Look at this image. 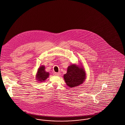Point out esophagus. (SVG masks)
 <instances>
[{
  "instance_id": "obj_1",
  "label": "esophagus",
  "mask_w": 125,
  "mask_h": 125,
  "mask_svg": "<svg viewBox=\"0 0 125 125\" xmlns=\"http://www.w3.org/2000/svg\"><path fill=\"white\" fill-rule=\"evenodd\" d=\"M60 74H61L60 73H55V72L54 73V74L56 76H59L60 75Z\"/></svg>"
}]
</instances>
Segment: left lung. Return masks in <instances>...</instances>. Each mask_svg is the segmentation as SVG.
Instances as JSON below:
<instances>
[{"instance_id":"obj_1","label":"left lung","mask_w":125,"mask_h":125,"mask_svg":"<svg viewBox=\"0 0 125 125\" xmlns=\"http://www.w3.org/2000/svg\"><path fill=\"white\" fill-rule=\"evenodd\" d=\"M86 77L84 67L82 65L71 64L67 69V72L64 75V79L68 86L73 88L83 83Z\"/></svg>"}]
</instances>
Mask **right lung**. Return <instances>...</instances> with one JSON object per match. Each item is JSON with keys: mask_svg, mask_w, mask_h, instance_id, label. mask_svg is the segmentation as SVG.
Returning <instances> with one entry per match:
<instances>
[{"mask_svg": "<svg viewBox=\"0 0 125 125\" xmlns=\"http://www.w3.org/2000/svg\"><path fill=\"white\" fill-rule=\"evenodd\" d=\"M35 76L37 82H44L49 77V73L45 71V67L44 65H41L38 69Z\"/></svg>", "mask_w": 125, "mask_h": 125, "instance_id": "1", "label": "right lung"}]
</instances>
